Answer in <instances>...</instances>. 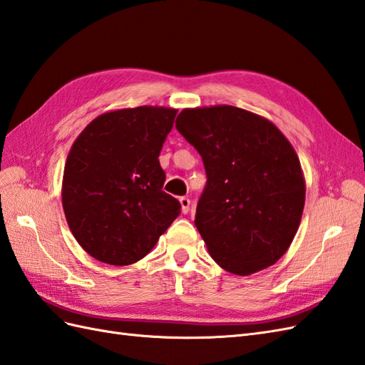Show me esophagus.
<instances>
[{"label":"esophagus","mask_w":365,"mask_h":365,"mask_svg":"<svg viewBox=\"0 0 365 365\" xmlns=\"http://www.w3.org/2000/svg\"><path fill=\"white\" fill-rule=\"evenodd\" d=\"M179 202H180V207H182V212H183V214L188 212V211H190L191 200H190L188 197H180V199H179Z\"/></svg>","instance_id":"1"}]
</instances>
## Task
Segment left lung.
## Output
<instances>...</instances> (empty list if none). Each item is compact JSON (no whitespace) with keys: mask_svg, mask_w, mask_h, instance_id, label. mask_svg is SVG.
Instances as JSON below:
<instances>
[{"mask_svg":"<svg viewBox=\"0 0 365 365\" xmlns=\"http://www.w3.org/2000/svg\"><path fill=\"white\" fill-rule=\"evenodd\" d=\"M175 128L207 171L194 223L211 257L239 276L276 264L292 245L305 203L292 143L269 120L230 105L183 109Z\"/></svg>","mask_w":365,"mask_h":365,"instance_id":"8db88e82","label":"left lung"}]
</instances>
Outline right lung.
Instances as JSON below:
<instances>
[{"mask_svg": "<svg viewBox=\"0 0 365 365\" xmlns=\"http://www.w3.org/2000/svg\"><path fill=\"white\" fill-rule=\"evenodd\" d=\"M177 109L138 106L105 112L73 142L61 202L73 237L93 259L130 265L154 248L180 214L162 188L158 155Z\"/></svg>", "mask_w": 365, "mask_h": 365, "instance_id": "obj_1", "label": "right lung"}]
</instances>
